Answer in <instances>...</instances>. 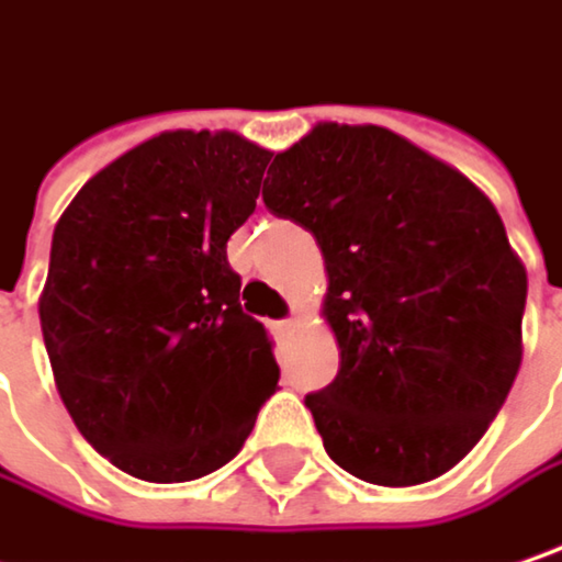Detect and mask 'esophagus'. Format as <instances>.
Listing matches in <instances>:
<instances>
[{
	"label": "esophagus",
	"mask_w": 562,
	"mask_h": 562,
	"mask_svg": "<svg viewBox=\"0 0 562 562\" xmlns=\"http://www.w3.org/2000/svg\"><path fill=\"white\" fill-rule=\"evenodd\" d=\"M273 327H277V334H280V337H289V334L295 330V317H282V321H277Z\"/></svg>",
	"instance_id": "34e87169"
}]
</instances>
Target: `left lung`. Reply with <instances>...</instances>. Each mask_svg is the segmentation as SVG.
<instances>
[{"instance_id":"left-lung-1","label":"left lung","mask_w":562,"mask_h":562,"mask_svg":"<svg viewBox=\"0 0 562 562\" xmlns=\"http://www.w3.org/2000/svg\"><path fill=\"white\" fill-rule=\"evenodd\" d=\"M263 203L312 232L340 372L305 394L352 477L413 486L451 471L521 366L528 277L474 183L381 126L317 123L280 151Z\"/></svg>"}]
</instances>
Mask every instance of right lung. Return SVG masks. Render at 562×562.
I'll use <instances>...</instances> for the list:
<instances>
[{"instance_id":"add662e5","label":"right lung","mask_w":562,"mask_h":562,"mask_svg":"<svg viewBox=\"0 0 562 562\" xmlns=\"http://www.w3.org/2000/svg\"><path fill=\"white\" fill-rule=\"evenodd\" d=\"M267 161L235 133H161L56 222L41 295L53 379L79 432L130 477L213 474L277 391L273 340L241 312L225 254Z\"/></svg>"}]
</instances>
